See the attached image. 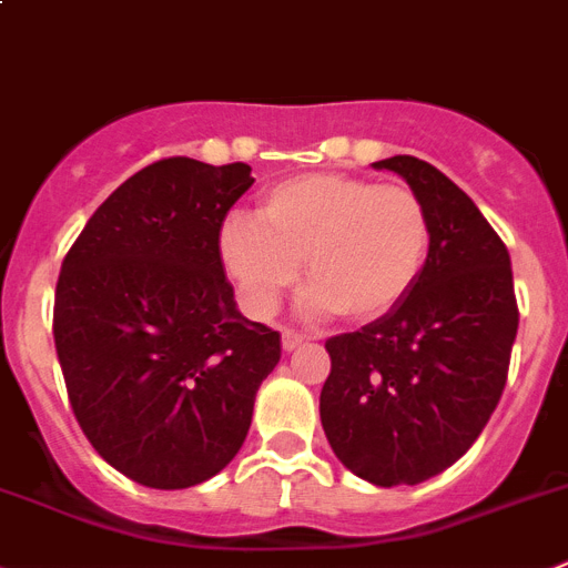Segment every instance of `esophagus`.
I'll use <instances>...</instances> for the list:
<instances>
[{"instance_id":"34e87169","label":"esophagus","mask_w":568,"mask_h":568,"mask_svg":"<svg viewBox=\"0 0 568 568\" xmlns=\"http://www.w3.org/2000/svg\"><path fill=\"white\" fill-rule=\"evenodd\" d=\"M301 343H304V335L295 329H284L281 332V346H284V352H293V348H298Z\"/></svg>"}]
</instances>
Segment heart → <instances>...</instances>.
<instances>
[{
	"mask_svg": "<svg viewBox=\"0 0 568 568\" xmlns=\"http://www.w3.org/2000/svg\"><path fill=\"white\" fill-rule=\"evenodd\" d=\"M428 250L430 220L414 191L346 174L278 182L258 202V220L231 216L220 227L222 264L258 318L293 287L301 258L312 281L304 315L383 318L414 290Z\"/></svg>",
	"mask_w": 568,
	"mask_h": 568,
	"instance_id": "b5f03b06",
	"label": "heart"
}]
</instances>
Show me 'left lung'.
<instances>
[{
	"instance_id": "8db88e82",
	"label": "left lung",
	"mask_w": 568,
	"mask_h": 568,
	"mask_svg": "<svg viewBox=\"0 0 568 568\" xmlns=\"http://www.w3.org/2000/svg\"><path fill=\"white\" fill-rule=\"evenodd\" d=\"M374 169L399 174L423 200L428 262L392 312L326 341L321 425L355 476L419 485L462 459L496 410L518 304L507 247L456 182L410 154Z\"/></svg>"
}]
</instances>
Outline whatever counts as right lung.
<instances>
[{
    "mask_svg": "<svg viewBox=\"0 0 568 568\" xmlns=\"http://www.w3.org/2000/svg\"><path fill=\"white\" fill-rule=\"evenodd\" d=\"M247 163L169 158L98 207L55 284L53 337L78 425L123 476L182 490L239 454L281 335L236 310L220 227Z\"/></svg>",
    "mask_w": 568,
    "mask_h": 568,
    "instance_id": "add662e5",
    "label": "right lung"
}]
</instances>
